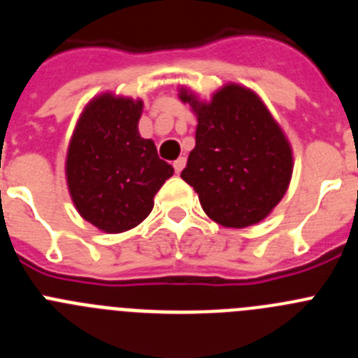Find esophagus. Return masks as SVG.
I'll return each instance as SVG.
<instances>
[{"label": "esophagus", "instance_id": "esophagus-1", "mask_svg": "<svg viewBox=\"0 0 358 358\" xmlns=\"http://www.w3.org/2000/svg\"><path fill=\"white\" fill-rule=\"evenodd\" d=\"M185 164H186L185 157H179V159L173 161V170H176L177 173H181V170L185 169Z\"/></svg>", "mask_w": 358, "mask_h": 358}]
</instances>
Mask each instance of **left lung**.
Returning a JSON list of instances; mask_svg holds the SVG:
<instances>
[{
  "mask_svg": "<svg viewBox=\"0 0 358 358\" xmlns=\"http://www.w3.org/2000/svg\"><path fill=\"white\" fill-rule=\"evenodd\" d=\"M197 115L195 148L181 177L202 210L226 227L260 222L289 188L292 150L280 125L251 90L227 84L210 103L179 94Z\"/></svg>",
  "mask_w": 358,
  "mask_h": 358,
  "instance_id": "left-lung-1",
  "label": "left lung"
}]
</instances>
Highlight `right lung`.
I'll return each mask as SVG.
<instances>
[{"label":"right lung","mask_w":358,"mask_h":358,"mask_svg":"<svg viewBox=\"0 0 358 358\" xmlns=\"http://www.w3.org/2000/svg\"><path fill=\"white\" fill-rule=\"evenodd\" d=\"M143 102L102 94L87 103L73 132L66 177L78 213L106 233L148 217L154 195L172 177L156 145L138 132Z\"/></svg>","instance_id":"right-lung-1"}]
</instances>
